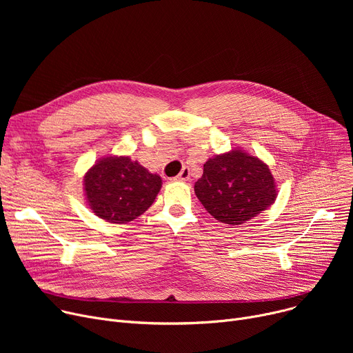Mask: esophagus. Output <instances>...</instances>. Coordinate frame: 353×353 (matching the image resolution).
I'll list each match as a JSON object with an SVG mask.
<instances>
[{"label":"esophagus","instance_id":"obj_1","mask_svg":"<svg viewBox=\"0 0 353 353\" xmlns=\"http://www.w3.org/2000/svg\"><path fill=\"white\" fill-rule=\"evenodd\" d=\"M189 177H190V172H189V169H186V167H184V169L180 172V174L177 177H174V180H177V181H186V180H189Z\"/></svg>","mask_w":353,"mask_h":353}]
</instances>
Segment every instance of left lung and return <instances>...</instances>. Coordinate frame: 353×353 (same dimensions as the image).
<instances>
[{
	"label": "left lung",
	"mask_w": 353,
	"mask_h": 353,
	"mask_svg": "<svg viewBox=\"0 0 353 353\" xmlns=\"http://www.w3.org/2000/svg\"><path fill=\"white\" fill-rule=\"evenodd\" d=\"M194 193L216 220L234 226L266 210L276 199V186L262 160L232 150L205 163Z\"/></svg>",
	"instance_id": "left-lung-1"
}]
</instances>
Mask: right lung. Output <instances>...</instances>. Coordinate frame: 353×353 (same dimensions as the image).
Instances as JSON below:
<instances>
[{
  "instance_id": "right-lung-1",
  "label": "right lung",
  "mask_w": 353,
  "mask_h": 353,
  "mask_svg": "<svg viewBox=\"0 0 353 353\" xmlns=\"http://www.w3.org/2000/svg\"><path fill=\"white\" fill-rule=\"evenodd\" d=\"M160 188V176L130 157L101 159L84 177L90 209L110 223H127L143 214Z\"/></svg>"
}]
</instances>
